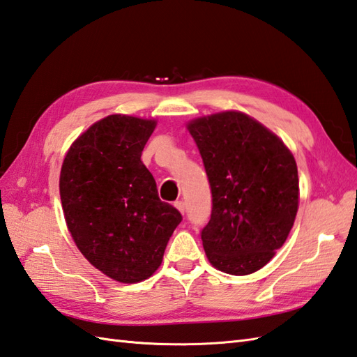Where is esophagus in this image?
Instances as JSON below:
<instances>
[{"instance_id": "obj_1", "label": "esophagus", "mask_w": 357, "mask_h": 357, "mask_svg": "<svg viewBox=\"0 0 357 357\" xmlns=\"http://www.w3.org/2000/svg\"><path fill=\"white\" fill-rule=\"evenodd\" d=\"M174 207H176L183 215L185 213V204H184V201H176V202H174Z\"/></svg>"}]
</instances>
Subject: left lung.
Listing matches in <instances>:
<instances>
[{
  "instance_id": "left-lung-1",
  "label": "left lung",
  "mask_w": 357,
  "mask_h": 357,
  "mask_svg": "<svg viewBox=\"0 0 357 357\" xmlns=\"http://www.w3.org/2000/svg\"><path fill=\"white\" fill-rule=\"evenodd\" d=\"M211 187V215L201 231L215 268L244 276L284 245L299 206L298 167L285 144L242 112L187 124Z\"/></svg>"
}]
</instances>
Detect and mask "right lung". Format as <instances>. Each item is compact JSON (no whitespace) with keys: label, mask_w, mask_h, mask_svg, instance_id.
I'll return each instance as SVG.
<instances>
[{"label":"right lung","mask_w":357,"mask_h":357,"mask_svg":"<svg viewBox=\"0 0 357 357\" xmlns=\"http://www.w3.org/2000/svg\"><path fill=\"white\" fill-rule=\"evenodd\" d=\"M156 121L110 115L75 141L61 167L59 195L75 244L104 275L124 284L150 278L183 221L158 196L141 161Z\"/></svg>","instance_id":"right-lung-1"}]
</instances>
